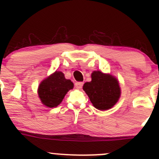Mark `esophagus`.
Instances as JSON below:
<instances>
[{
  "label": "esophagus",
  "mask_w": 159,
  "mask_h": 159,
  "mask_svg": "<svg viewBox=\"0 0 159 159\" xmlns=\"http://www.w3.org/2000/svg\"><path fill=\"white\" fill-rule=\"evenodd\" d=\"M83 84H84L83 82H76L75 84V88H76V89H81V88H82Z\"/></svg>",
  "instance_id": "1"
}]
</instances>
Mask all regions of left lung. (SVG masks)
I'll list each match as a JSON object with an SVG mask.
<instances>
[{"mask_svg": "<svg viewBox=\"0 0 159 159\" xmlns=\"http://www.w3.org/2000/svg\"><path fill=\"white\" fill-rule=\"evenodd\" d=\"M83 89L92 105L101 111L112 108L121 94L119 84L116 78L99 70L91 74V81L84 83Z\"/></svg>", "mask_w": 159, "mask_h": 159, "instance_id": "left-lung-1", "label": "left lung"}]
</instances>
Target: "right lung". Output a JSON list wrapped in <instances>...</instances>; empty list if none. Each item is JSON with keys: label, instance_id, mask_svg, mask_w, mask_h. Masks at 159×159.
Instances as JSON below:
<instances>
[{"label": "right lung", "instance_id": "right-lung-1", "mask_svg": "<svg viewBox=\"0 0 159 159\" xmlns=\"http://www.w3.org/2000/svg\"><path fill=\"white\" fill-rule=\"evenodd\" d=\"M74 84L66 79L61 71H55L41 83L38 88V95L41 102L49 108L57 107L62 102Z\"/></svg>", "mask_w": 159, "mask_h": 159}]
</instances>
